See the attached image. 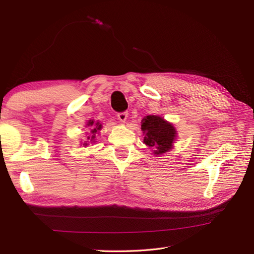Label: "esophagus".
<instances>
[{"label":"esophagus","instance_id":"obj_1","mask_svg":"<svg viewBox=\"0 0 254 254\" xmlns=\"http://www.w3.org/2000/svg\"><path fill=\"white\" fill-rule=\"evenodd\" d=\"M127 118H128V112H127V111L119 112V113H118V119H119L121 122H123V123L126 122Z\"/></svg>","mask_w":254,"mask_h":254}]
</instances>
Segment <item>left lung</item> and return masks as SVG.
I'll list each match as a JSON object with an SVG mask.
<instances>
[{
    "label": "left lung",
    "mask_w": 254,
    "mask_h": 254,
    "mask_svg": "<svg viewBox=\"0 0 254 254\" xmlns=\"http://www.w3.org/2000/svg\"><path fill=\"white\" fill-rule=\"evenodd\" d=\"M141 129L144 133L143 142L152 148L156 155H161L172 148L177 132L174 126L162 118L147 115L142 120Z\"/></svg>",
    "instance_id": "left-lung-1"
}]
</instances>
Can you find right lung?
<instances>
[{
    "mask_svg": "<svg viewBox=\"0 0 254 254\" xmlns=\"http://www.w3.org/2000/svg\"><path fill=\"white\" fill-rule=\"evenodd\" d=\"M88 126L94 127L93 129H92V133H93V135H92V139H91V140H93V139H94V133H95V132H97V130H101L102 125L99 124L98 122L96 123V124H94V122H93V121H90V122L88 123ZM88 139H90V137H88Z\"/></svg>",
    "mask_w": 254,
    "mask_h": 254,
    "instance_id": "right-lung-1",
    "label": "right lung"
}]
</instances>
